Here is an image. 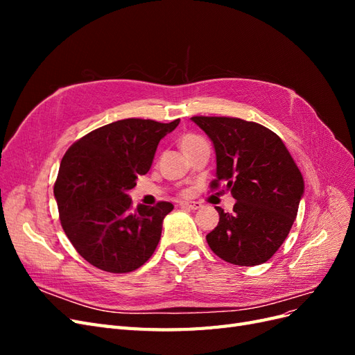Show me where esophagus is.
<instances>
[{
  "label": "esophagus",
  "instance_id": "1",
  "mask_svg": "<svg viewBox=\"0 0 355 355\" xmlns=\"http://www.w3.org/2000/svg\"><path fill=\"white\" fill-rule=\"evenodd\" d=\"M182 207L185 209H189V210H198L201 209V202H197V201H185V202H180Z\"/></svg>",
  "mask_w": 355,
  "mask_h": 355
}]
</instances>
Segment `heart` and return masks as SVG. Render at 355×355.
<instances>
[{"label":"heart","mask_w":355,"mask_h":355,"mask_svg":"<svg viewBox=\"0 0 355 355\" xmlns=\"http://www.w3.org/2000/svg\"><path fill=\"white\" fill-rule=\"evenodd\" d=\"M198 141H201V137H198V136H196V135H185V136L180 137L179 145H180L182 151H185L187 148H189V146H192L194 144H197Z\"/></svg>","instance_id":"1"}]
</instances>
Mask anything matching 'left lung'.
I'll return each instance as SVG.
<instances>
[{
  "label": "left lung",
  "mask_w": 355,
  "mask_h": 355,
  "mask_svg": "<svg viewBox=\"0 0 355 355\" xmlns=\"http://www.w3.org/2000/svg\"><path fill=\"white\" fill-rule=\"evenodd\" d=\"M213 142L216 179L237 200L206 240L220 259L240 266L266 262L280 249L304 197V178L286 145L270 128L230 116H192Z\"/></svg>",
  "instance_id": "8db88e82"
}]
</instances>
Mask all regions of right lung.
I'll return each mask as SVG.
<instances>
[{"label":"right lung","instance_id":"add662e5","mask_svg":"<svg viewBox=\"0 0 355 355\" xmlns=\"http://www.w3.org/2000/svg\"><path fill=\"white\" fill-rule=\"evenodd\" d=\"M180 120L127 118L96 128L63 155L55 184L60 223L85 261L106 272L137 270L155 252L173 204L132 209L127 192L153 166L161 139Z\"/></svg>","mask_w":355,"mask_h":355}]
</instances>
